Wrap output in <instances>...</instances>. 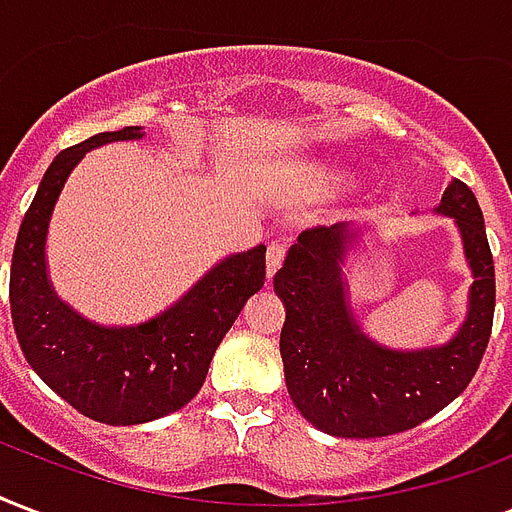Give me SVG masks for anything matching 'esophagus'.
Masks as SVG:
<instances>
[{
    "label": "esophagus",
    "instance_id": "esophagus-1",
    "mask_svg": "<svg viewBox=\"0 0 512 512\" xmlns=\"http://www.w3.org/2000/svg\"><path fill=\"white\" fill-rule=\"evenodd\" d=\"M284 257H287V244H284V241H271V244H268V252H265V271H268V279L279 271V265L284 263Z\"/></svg>",
    "mask_w": 512,
    "mask_h": 512
}]
</instances>
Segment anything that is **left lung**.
I'll return each mask as SVG.
<instances>
[{"label":"left lung","mask_w":512,"mask_h":512,"mask_svg":"<svg viewBox=\"0 0 512 512\" xmlns=\"http://www.w3.org/2000/svg\"><path fill=\"white\" fill-rule=\"evenodd\" d=\"M435 212L454 217L473 271L467 317L443 346L397 351L362 333L351 314L343 260L360 236L349 222L308 228L273 276L284 300V378L292 403L335 438H384L443 411L462 395L481 365L494 325V257L481 206L454 179Z\"/></svg>","instance_id":"left-lung-1"}]
</instances>
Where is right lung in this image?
<instances>
[{
  "label": "right lung",
  "mask_w": 512,
  "mask_h": 512,
  "mask_svg": "<svg viewBox=\"0 0 512 512\" xmlns=\"http://www.w3.org/2000/svg\"><path fill=\"white\" fill-rule=\"evenodd\" d=\"M142 128L104 131L58 152L23 217L10 265V311L23 357L66 403L101 424H144L198 395L214 351L265 282V247L225 257L150 322L104 327L80 317L48 279L45 239L58 193L85 152L142 139Z\"/></svg>",
  "instance_id": "add662e5"
}]
</instances>
